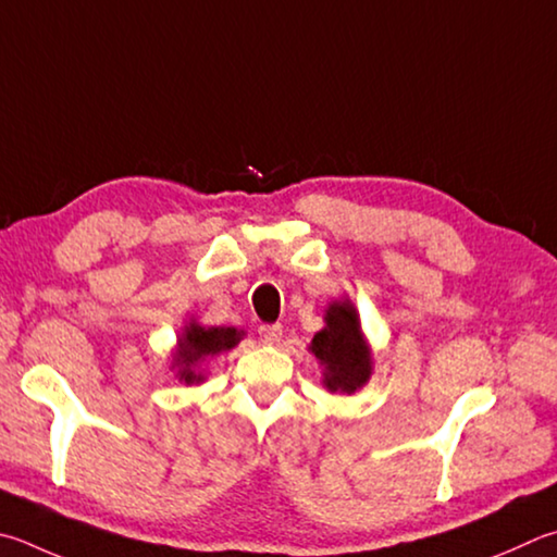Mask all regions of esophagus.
<instances>
[{
	"mask_svg": "<svg viewBox=\"0 0 557 557\" xmlns=\"http://www.w3.org/2000/svg\"><path fill=\"white\" fill-rule=\"evenodd\" d=\"M258 333H260V341L265 343V346H275V343H280V338H282V326H260L258 329Z\"/></svg>",
	"mask_w": 557,
	"mask_h": 557,
	"instance_id": "esophagus-1",
	"label": "esophagus"
}]
</instances>
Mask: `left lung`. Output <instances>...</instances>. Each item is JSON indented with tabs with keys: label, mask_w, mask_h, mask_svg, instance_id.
Here are the masks:
<instances>
[{
	"label": "left lung",
	"mask_w": 557,
	"mask_h": 557,
	"mask_svg": "<svg viewBox=\"0 0 557 557\" xmlns=\"http://www.w3.org/2000/svg\"><path fill=\"white\" fill-rule=\"evenodd\" d=\"M309 352L321 368V384L331 394H356L375 370L372 348L362 333L360 313L348 297L329 301L323 329L313 333Z\"/></svg>",
	"instance_id": "1"
}]
</instances>
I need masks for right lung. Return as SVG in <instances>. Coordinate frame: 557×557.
<instances>
[{
    "mask_svg": "<svg viewBox=\"0 0 557 557\" xmlns=\"http://www.w3.org/2000/svg\"><path fill=\"white\" fill-rule=\"evenodd\" d=\"M246 331L234 326H205L195 317L185 321L177 333V343L170 352V370L182 384H201L207 380L205 362L214 360L226 350H234L244 341Z\"/></svg>",
    "mask_w": 557,
    "mask_h": 557,
    "instance_id": "add662e5",
    "label": "right lung"
}]
</instances>
